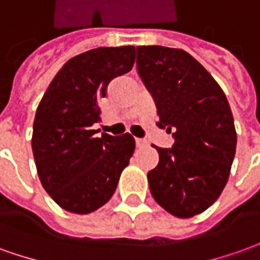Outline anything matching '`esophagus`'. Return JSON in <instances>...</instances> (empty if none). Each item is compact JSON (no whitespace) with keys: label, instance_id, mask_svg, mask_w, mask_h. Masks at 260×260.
I'll return each instance as SVG.
<instances>
[{"label":"esophagus","instance_id":"obj_1","mask_svg":"<svg viewBox=\"0 0 260 260\" xmlns=\"http://www.w3.org/2000/svg\"><path fill=\"white\" fill-rule=\"evenodd\" d=\"M135 142H137V148H144V146H146V142L142 141V139H137Z\"/></svg>","mask_w":260,"mask_h":260}]
</instances>
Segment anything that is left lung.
Here are the masks:
<instances>
[{"label": "left lung", "instance_id": "8db88e82", "mask_svg": "<svg viewBox=\"0 0 260 260\" xmlns=\"http://www.w3.org/2000/svg\"><path fill=\"white\" fill-rule=\"evenodd\" d=\"M138 72L152 95L159 128L174 146L156 148L159 162L148 172L153 199L176 218L211 206L226 185L236 151L234 115L222 88L183 49L137 47Z\"/></svg>", "mask_w": 260, "mask_h": 260}]
</instances>
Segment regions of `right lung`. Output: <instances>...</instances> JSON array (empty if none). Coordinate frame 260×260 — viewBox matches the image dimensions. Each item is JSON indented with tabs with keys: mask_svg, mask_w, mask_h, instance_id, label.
<instances>
[{
	"mask_svg": "<svg viewBox=\"0 0 260 260\" xmlns=\"http://www.w3.org/2000/svg\"><path fill=\"white\" fill-rule=\"evenodd\" d=\"M135 47H101L72 56L45 91L34 119L32 153L44 189L62 209L86 215L112 198L129 165L135 139L129 134L96 138L98 101L108 84L129 72Z\"/></svg>",
	"mask_w": 260,
	"mask_h": 260,
	"instance_id": "obj_1",
	"label": "right lung"
}]
</instances>
